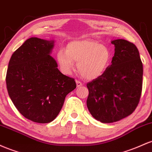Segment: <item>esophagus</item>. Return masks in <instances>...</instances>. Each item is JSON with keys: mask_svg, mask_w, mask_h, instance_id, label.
I'll return each mask as SVG.
<instances>
[{"mask_svg": "<svg viewBox=\"0 0 152 152\" xmlns=\"http://www.w3.org/2000/svg\"><path fill=\"white\" fill-rule=\"evenodd\" d=\"M76 84H77V88H80V87H81L82 85H83V83L77 80L76 81Z\"/></svg>", "mask_w": 152, "mask_h": 152, "instance_id": "34e87169", "label": "esophagus"}]
</instances>
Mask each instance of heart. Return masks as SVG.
Wrapping results in <instances>:
<instances>
[{"label":"heart","mask_w":152,"mask_h":152,"mask_svg":"<svg viewBox=\"0 0 152 152\" xmlns=\"http://www.w3.org/2000/svg\"><path fill=\"white\" fill-rule=\"evenodd\" d=\"M111 51L108 47L92 39H80L69 42L67 50L61 49L57 53V60L61 69L70 74L75 62L81 75L87 80H95L101 77L110 65Z\"/></svg>","instance_id":"obj_1"}]
</instances>
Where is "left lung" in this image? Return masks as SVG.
Wrapping results in <instances>:
<instances>
[{"mask_svg": "<svg viewBox=\"0 0 152 152\" xmlns=\"http://www.w3.org/2000/svg\"><path fill=\"white\" fill-rule=\"evenodd\" d=\"M115 53L105 72L87 84V106L103 124L129 116L138 105L142 90L143 64L137 47L125 39L111 41Z\"/></svg>", "mask_w": 152, "mask_h": 152, "instance_id": "left-lung-1", "label": "left lung"}]
</instances>
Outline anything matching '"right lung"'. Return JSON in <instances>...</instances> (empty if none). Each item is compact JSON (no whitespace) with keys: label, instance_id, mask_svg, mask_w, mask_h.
Returning <instances> with one entry per match:
<instances>
[{"label":"right lung","instance_id":"right-lung-1","mask_svg":"<svg viewBox=\"0 0 152 152\" xmlns=\"http://www.w3.org/2000/svg\"><path fill=\"white\" fill-rule=\"evenodd\" d=\"M54 40L31 37L10 59L6 87L17 110L28 120L52 122L57 116L68 93L76 88L73 78L63 75L50 54Z\"/></svg>","mask_w":152,"mask_h":152}]
</instances>
